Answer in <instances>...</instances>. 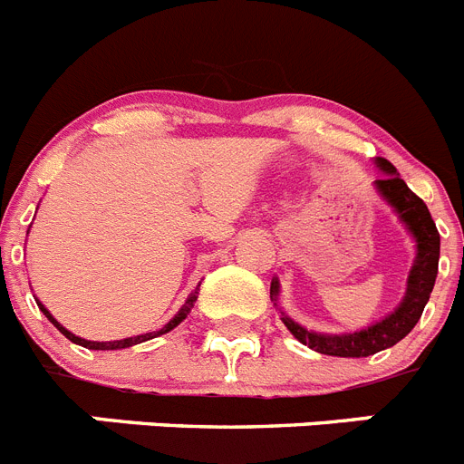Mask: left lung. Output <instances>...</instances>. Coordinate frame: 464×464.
<instances>
[{"label":"left lung","instance_id":"8db88e82","mask_svg":"<svg viewBox=\"0 0 464 464\" xmlns=\"http://www.w3.org/2000/svg\"><path fill=\"white\" fill-rule=\"evenodd\" d=\"M376 168L382 172V177L373 182V188L392 208L400 224L409 231V236L416 243V259H413L409 277H406L404 299L400 301V305L390 315L373 322L369 327L360 329V332L350 334L313 332V329L301 327L299 322H294L280 308V320L292 332V336L299 343L308 345L310 350H315L320 354H332V357H369V354H376L385 348H392L394 343H400L411 329L416 327V322L420 320L422 310H425L430 294L434 289V280H437L439 271V231L434 227L432 215H430L427 205L418 198L416 193L406 187V182L390 160L378 156ZM277 296H280V282H277V277H273V305H277Z\"/></svg>","mask_w":464,"mask_h":464}]
</instances>
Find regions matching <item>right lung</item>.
<instances>
[{"label":"right lung","mask_w":464,"mask_h":464,"mask_svg":"<svg viewBox=\"0 0 464 464\" xmlns=\"http://www.w3.org/2000/svg\"><path fill=\"white\" fill-rule=\"evenodd\" d=\"M200 287V285H198ZM198 287L193 289L191 294H188V299H187V304L182 305V308L177 310V315L172 317L170 322H168V324H165V327H160L159 332H149V334H142V336H130V338H121V341H86V338H82V336H76V334H72L70 329H64L63 324H60L58 320H55L53 315H51V313H48V308L44 304H39L37 301V305H39V310H42L44 315L48 317V320H51V324H53L55 329H58L60 334H63V336H67L72 341V343H76V345H83V348H88V350H121V348H130V345H137V343H144V341H149V338H156V336H160V334H168V332H172V329L177 327V324H179V322H184L187 320V315L188 313H191V308H193V304H196V299H198Z\"/></svg>","instance_id":"obj_1"}]
</instances>
